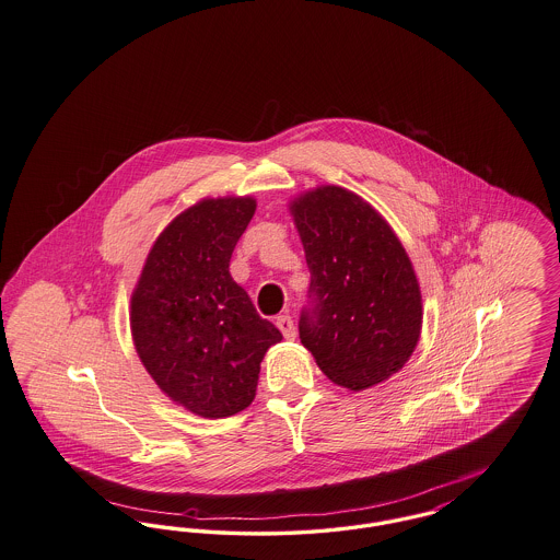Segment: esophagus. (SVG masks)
<instances>
[{"label":"esophagus","mask_w":560,"mask_h":560,"mask_svg":"<svg viewBox=\"0 0 560 560\" xmlns=\"http://www.w3.org/2000/svg\"><path fill=\"white\" fill-rule=\"evenodd\" d=\"M275 323H277V327L281 329V334H283L288 340L295 338V327H293V319L290 315H279Z\"/></svg>","instance_id":"34e87169"}]
</instances>
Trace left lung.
<instances>
[{"mask_svg":"<svg viewBox=\"0 0 560 560\" xmlns=\"http://www.w3.org/2000/svg\"><path fill=\"white\" fill-rule=\"evenodd\" d=\"M311 285L300 340L331 382L370 388L418 345L422 295L386 220L347 188L320 187L292 206Z\"/></svg>","mask_w":560,"mask_h":560,"instance_id":"8db88e82","label":"left lung"}]
</instances>
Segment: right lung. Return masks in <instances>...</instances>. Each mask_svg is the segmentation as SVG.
I'll use <instances>...</instances> for the list:
<instances>
[{
    "label": "right lung",
    "mask_w": 560,
    "mask_h": 560,
    "mask_svg": "<svg viewBox=\"0 0 560 560\" xmlns=\"http://www.w3.org/2000/svg\"><path fill=\"white\" fill-rule=\"evenodd\" d=\"M254 212V199L226 197L180 213L155 241L132 295L133 345L147 372L203 418L245 409L265 352L283 338L229 272Z\"/></svg>",
    "instance_id": "add662e5"
}]
</instances>
